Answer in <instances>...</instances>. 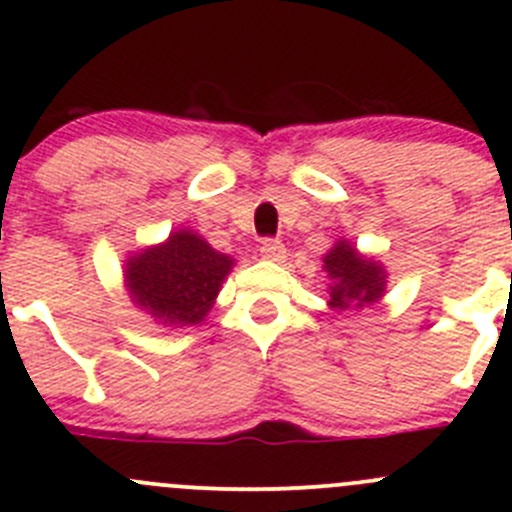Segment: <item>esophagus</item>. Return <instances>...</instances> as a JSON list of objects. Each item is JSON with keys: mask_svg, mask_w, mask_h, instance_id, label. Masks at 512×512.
Here are the masks:
<instances>
[{"mask_svg": "<svg viewBox=\"0 0 512 512\" xmlns=\"http://www.w3.org/2000/svg\"><path fill=\"white\" fill-rule=\"evenodd\" d=\"M260 252H262V257L270 262H285V257H287L285 245H282L280 240H262Z\"/></svg>", "mask_w": 512, "mask_h": 512, "instance_id": "34e87169", "label": "esophagus"}]
</instances>
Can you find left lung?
Returning <instances> with one entry per match:
<instances>
[{"mask_svg": "<svg viewBox=\"0 0 512 512\" xmlns=\"http://www.w3.org/2000/svg\"><path fill=\"white\" fill-rule=\"evenodd\" d=\"M322 270L329 277L327 304L334 312H359L384 299L389 272L379 257L359 252L347 237L329 247Z\"/></svg>", "mask_w": 512, "mask_h": 512, "instance_id": "obj_1", "label": "left lung"}]
</instances>
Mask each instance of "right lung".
<instances>
[{
  "instance_id": "right-lung-1",
  "label": "right lung",
  "mask_w": 512,
  "mask_h": 512,
  "mask_svg": "<svg viewBox=\"0 0 512 512\" xmlns=\"http://www.w3.org/2000/svg\"><path fill=\"white\" fill-rule=\"evenodd\" d=\"M232 267L230 255L215 250L190 227H180L163 242L126 257L123 287L160 327L185 329L205 322Z\"/></svg>"
}]
</instances>
